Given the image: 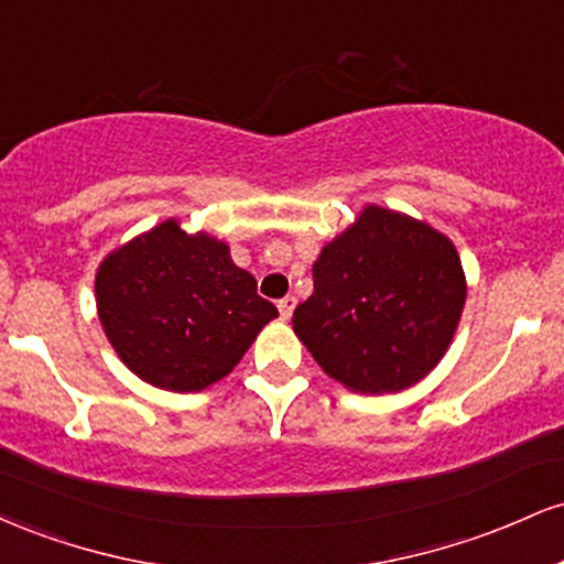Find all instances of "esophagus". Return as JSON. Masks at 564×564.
I'll return each instance as SVG.
<instances>
[{"label":"esophagus","instance_id":"obj_1","mask_svg":"<svg viewBox=\"0 0 564 564\" xmlns=\"http://www.w3.org/2000/svg\"><path fill=\"white\" fill-rule=\"evenodd\" d=\"M296 307V296H283L281 302H278V313H281L283 321L291 318V313H294Z\"/></svg>","mask_w":564,"mask_h":564}]
</instances>
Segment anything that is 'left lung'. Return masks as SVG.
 Listing matches in <instances>:
<instances>
[{
	"label": "left lung",
	"mask_w": 564,
	"mask_h": 564,
	"mask_svg": "<svg viewBox=\"0 0 564 564\" xmlns=\"http://www.w3.org/2000/svg\"><path fill=\"white\" fill-rule=\"evenodd\" d=\"M313 283L291 318L294 334L328 377L366 394L422 381L448 349L467 300L451 238L373 204L323 246Z\"/></svg>",
	"instance_id": "8db88e82"
}]
</instances>
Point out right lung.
Listing matches in <instances>:
<instances>
[{
	"label": "right lung",
	"instance_id": "1",
	"mask_svg": "<svg viewBox=\"0 0 564 564\" xmlns=\"http://www.w3.org/2000/svg\"><path fill=\"white\" fill-rule=\"evenodd\" d=\"M95 294L121 364L172 392H200L228 377L278 318L228 243L185 232L177 219L113 249L97 268Z\"/></svg>",
	"mask_w": 564,
	"mask_h": 564
}]
</instances>
